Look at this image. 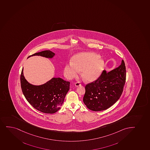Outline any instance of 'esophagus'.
<instances>
[{
  "label": "esophagus",
  "mask_w": 150,
  "mask_h": 150,
  "mask_svg": "<svg viewBox=\"0 0 150 150\" xmlns=\"http://www.w3.org/2000/svg\"><path fill=\"white\" fill-rule=\"evenodd\" d=\"M81 86V83L78 82H76L75 83V86L76 87H79V86Z\"/></svg>",
  "instance_id": "obj_1"
}]
</instances>
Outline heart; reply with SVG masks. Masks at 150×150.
Here are the masks:
<instances>
[{
	"label": "heart",
	"instance_id": "1",
	"mask_svg": "<svg viewBox=\"0 0 150 150\" xmlns=\"http://www.w3.org/2000/svg\"><path fill=\"white\" fill-rule=\"evenodd\" d=\"M104 61L94 52L79 53L73 57L72 62L66 64L64 73L68 78L76 77L79 71L87 82H93L99 77L104 67Z\"/></svg>",
	"mask_w": 150,
	"mask_h": 150
}]
</instances>
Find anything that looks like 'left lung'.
Listing matches in <instances>:
<instances>
[{
	"label": "left lung",
	"instance_id": "8db88e82",
	"mask_svg": "<svg viewBox=\"0 0 150 150\" xmlns=\"http://www.w3.org/2000/svg\"><path fill=\"white\" fill-rule=\"evenodd\" d=\"M126 71L124 61L109 72L103 71L96 81L85 86L83 102L93 111L107 109L119 99L126 81Z\"/></svg>",
	"mask_w": 150,
	"mask_h": 150
}]
</instances>
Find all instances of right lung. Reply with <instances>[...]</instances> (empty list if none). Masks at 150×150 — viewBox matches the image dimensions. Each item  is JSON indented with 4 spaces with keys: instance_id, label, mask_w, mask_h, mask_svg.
Wrapping results in <instances>:
<instances>
[{
    "instance_id": "right-lung-1",
    "label": "right lung",
    "mask_w": 150,
    "mask_h": 150,
    "mask_svg": "<svg viewBox=\"0 0 150 150\" xmlns=\"http://www.w3.org/2000/svg\"><path fill=\"white\" fill-rule=\"evenodd\" d=\"M55 55L52 51L45 50L36 53L28 58L40 56L52 59ZM20 83L22 92L29 104L37 110L47 114L56 113L60 109L70 86L68 81L55 77L43 84H31L24 76L23 68L20 76Z\"/></svg>"
}]
</instances>
